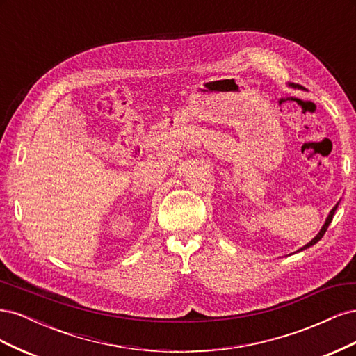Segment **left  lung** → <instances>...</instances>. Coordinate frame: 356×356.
Wrapping results in <instances>:
<instances>
[{
    "instance_id": "8db88e82",
    "label": "left lung",
    "mask_w": 356,
    "mask_h": 356,
    "mask_svg": "<svg viewBox=\"0 0 356 356\" xmlns=\"http://www.w3.org/2000/svg\"><path fill=\"white\" fill-rule=\"evenodd\" d=\"M337 207H339V203L336 204V207H334L331 211H330V213H328V217H327V220H325V224L324 225H322V229H321V232L315 236V238L314 239H312L307 245H305L303 248H300V250H298V252L300 251H303V250H306V248H309V246H312V245H315L316 242H319L321 239H322V236H324L325 234V232H327V229H328V225L331 224V221H332V217H334V212H336V209H337Z\"/></svg>"
}]
</instances>
